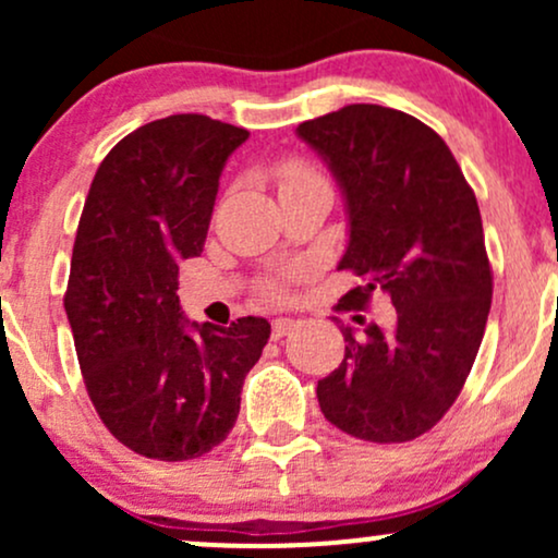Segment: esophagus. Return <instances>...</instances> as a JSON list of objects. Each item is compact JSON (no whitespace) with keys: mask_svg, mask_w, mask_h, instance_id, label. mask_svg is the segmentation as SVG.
I'll return each instance as SVG.
<instances>
[{"mask_svg":"<svg viewBox=\"0 0 558 558\" xmlns=\"http://www.w3.org/2000/svg\"><path fill=\"white\" fill-rule=\"evenodd\" d=\"M293 325H296V319H291V317L272 319V338H275V341H280V338H283L286 332L293 328Z\"/></svg>","mask_w":558,"mask_h":558,"instance_id":"obj_1","label":"esophagus"}]
</instances>
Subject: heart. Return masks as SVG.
<instances>
[{
    "instance_id": "1",
    "label": "heart",
    "mask_w": 558,
    "mask_h": 558,
    "mask_svg": "<svg viewBox=\"0 0 558 558\" xmlns=\"http://www.w3.org/2000/svg\"><path fill=\"white\" fill-rule=\"evenodd\" d=\"M312 178H319L310 165L304 162H283L278 168V183L280 189H288V185L301 183V181H312ZM293 280V272H283V275H272V278H265L259 283V296L267 301H280L286 296L288 283Z\"/></svg>"
}]
</instances>
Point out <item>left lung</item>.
I'll return each instance as SVG.
<instances>
[{
    "label": "left lung",
    "instance_id": "1",
    "mask_svg": "<svg viewBox=\"0 0 558 558\" xmlns=\"http://www.w3.org/2000/svg\"><path fill=\"white\" fill-rule=\"evenodd\" d=\"M296 133L341 183L349 246L341 299L396 306L390 330L341 328L343 362L317 383L325 420L369 444H407L440 422L475 364L493 296L475 191L446 141L412 114L349 105Z\"/></svg>",
    "mask_w": 558,
    "mask_h": 558
}]
</instances>
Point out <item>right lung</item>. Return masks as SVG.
<instances>
[{
    "label": "right lung",
    "instance_id": "right-lung-1",
    "mask_svg": "<svg viewBox=\"0 0 558 558\" xmlns=\"http://www.w3.org/2000/svg\"><path fill=\"white\" fill-rule=\"evenodd\" d=\"M246 138L207 114L146 123L101 159L83 204L65 291L75 354L99 420L146 459L220 446L270 338L262 317L191 336L175 293L178 262L202 254L222 165Z\"/></svg>",
    "mask_w": 558,
    "mask_h": 558
}]
</instances>
